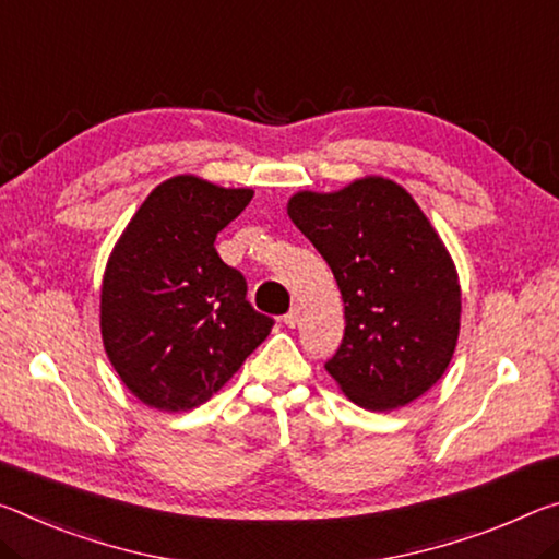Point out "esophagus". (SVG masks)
<instances>
[{
    "mask_svg": "<svg viewBox=\"0 0 559 559\" xmlns=\"http://www.w3.org/2000/svg\"><path fill=\"white\" fill-rule=\"evenodd\" d=\"M298 321H300V308L298 306H294L286 316H283V323H286L288 328H296Z\"/></svg>",
    "mask_w": 559,
    "mask_h": 559,
    "instance_id": "obj_1",
    "label": "esophagus"
}]
</instances>
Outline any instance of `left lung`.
Segmentation results:
<instances>
[{
    "label": "left lung",
    "mask_w": 559,
    "mask_h": 559,
    "mask_svg": "<svg viewBox=\"0 0 559 559\" xmlns=\"http://www.w3.org/2000/svg\"><path fill=\"white\" fill-rule=\"evenodd\" d=\"M288 216L331 265L345 308L325 370L353 403L385 413L445 373L460 333L455 263L401 183L362 176L338 191H298Z\"/></svg>",
    "instance_id": "left-lung-1"
}]
</instances>
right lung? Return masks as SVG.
Here are the masks:
<instances>
[{"label":"right lung","instance_id":"right-lung-1","mask_svg":"<svg viewBox=\"0 0 559 559\" xmlns=\"http://www.w3.org/2000/svg\"><path fill=\"white\" fill-rule=\"evenodd\" d=\"M253 199L181 174L148 193L102 281V341L121 383L156 411L214 397L271 333L246 278L216 253L218 231Z\"/></svg>","mask_w":559,"mask_h":559}]
</instances>
